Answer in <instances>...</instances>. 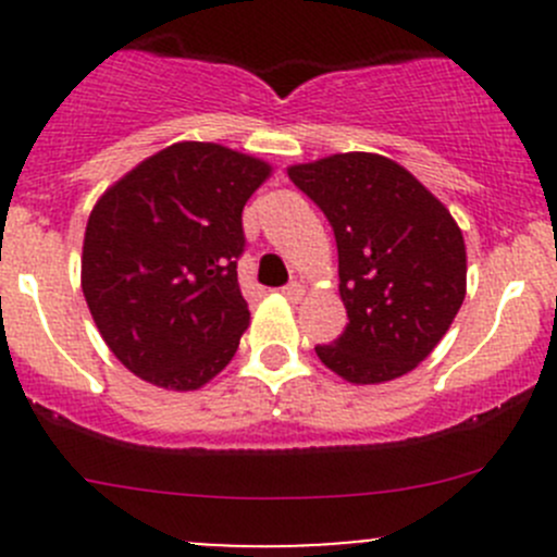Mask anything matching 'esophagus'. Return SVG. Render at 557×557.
Returning a JSON list of instances; mask_svg holds the SVG:
<instances>
[{
  "label": "esophagus",
  "instance_id": "34e87169",
  "mask_svg": "<svg viewBox=\"0 0 557 557\" xmlns=\"http://www.w3.org/2000/svg\"><path fill=\"white\" fill-rule=\"evenodd\" d=\"M283 296H285V299H290V301H299L301 296H305V285L296 283V280H294V283L283 285Z\"/></svg>",
  "mask_w": 557,
  "mask_h": 557
}]
</instances>
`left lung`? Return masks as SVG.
Returning <instances> with one entry per match:
<instances>
[{"mask_svg": "<svg viewBox=\"0 0 557 557\" xmlns=\"http://www.w3.org/2000/svg\"><path fill=\"white\" fill-rule=\"evenodd\" d=\"M323 210L339 252L347 325L320 361L347 383L412 372L450 329L466 296L463 234L436 196L396 161L339 153L290 166Z\"/></svg>", "mask_w": 557, "mask_h": 557, "instance_id": "left-lung-1", "label": "left lung"}]
</instances>
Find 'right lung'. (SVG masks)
I'll return each instance as SVG.
<instances>
[{"label": "right lung", "mask_w": 557, "mask_h": 557, "mask_svg": "<svg viewBox=\"0 0 557 557\" xmlns=\"http://www.w3.org/2000/svg\"><path fill=\"white\" fill-rule=\"evenodd\" d=\"M269 166L212 143H177L97 201L83 243V294L99 334L137 377L196 391L247 329L237 283L243 210Z\"/></svg>", "instance_id": "add662e5"}]
</instances>
